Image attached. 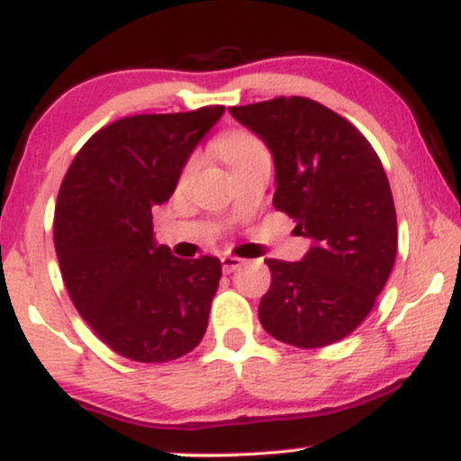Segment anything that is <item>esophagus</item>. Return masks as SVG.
I'll list each match as a JSON object with an SVG mask.
<instances>
[{"instance_id":"esophagus-1","label":"esophagus","mask_w":461,"mask_h":461,"mask_svg":"<svg viewBox=\"0 0 461 461\" xmlns=\"http://www.w3.org/2000/svg\"><path fill=\"white\" fill-rule=\"evenodd\" d=\"M221 264H223L225 273H234L242 267V264H245V260H240V258H236V256H223L221 258Z\"/></svg>"}]
</instances>
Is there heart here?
Returning a JSON list of instances; mask_svg holds the SVG:
<instances>
[{
    "mask_svg": "<svg viewBox=\"0 0 461 461\" xmlns=\"http://www.w3.org/2000/svg\"><path fill=\"white\" fill-rule=\"evenodd\" d=\"M219 149H221V153H223V158L227 162L236 164L245 156H251V153L264 149V147L260 145V140L253 139V136L247 134V131L234 130V131H227L223 139H221ZM193 167H194V162H190L186 171H190Z\"/></svg>",
    "mask_w": 461,
    "mask_h": 461,
    "instance_id": "b5f03b06",
    "label": "heart"
}]
</instances>
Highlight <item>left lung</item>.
Listing matches in <instances>:
<instances>
[{
  "label": "left lung",
  "mask_w": 461,
  "mask_h": 461,
  "mask_svg": "<svg viewBox=\"0 0 461 461\" xmlns=\"http://www.w3.org/2000/svg\"><path fill=\"white\" fill-rule=\"evenodd\" d=\"M231 116L267 142L273 205L310 238L301 262L268 258L262 327L299 348L333 345L373 310L396 258L393 190L362 131L308 97L234 105Z\"/></svg>",
  "instance_id": "1"
}]
</instances>
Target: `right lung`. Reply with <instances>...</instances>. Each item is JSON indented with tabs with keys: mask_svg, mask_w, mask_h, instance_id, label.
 <instances>
[{
	"mask_svg": "<svg viewBox=\"0 0 461 461\" xmlns=\"http://www.w3.org/2000/svg\"><path fill=\"white\" fill-rule=\"evenodd\" d=\"M223 105L134 114L93 134L73 158L54 214V245L73 305L119 356L162 364L193 351L208 327L221 262L179 260L153 240L197 142Z\"/></svg>",
	"mask_w": 461,
	"mask_h": 461,
	"instance_id": "right-lung-1",
	"label": "right lung"
}]
</instances>
